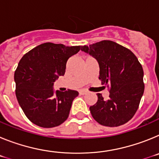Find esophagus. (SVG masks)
<instances>
[{
  "instance_id": "esophagus-1",
  "label": "esophagus",
  "mask_w": 159,
  "mask_h": 159,
  "mask_svg": "<svg viewBox=\"0 0 159 159\" xmlns=\"http://www.w3.org/2000/svg\"><path fill=\"white\" fill-rule=\"evenodd\" d=\"M79 93H80V95H86V94L88 93V92H87L86 90H80V91L79 92Z\"/></svg>"
}]
</instances>
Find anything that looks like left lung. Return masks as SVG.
I'll list each match as a JSON object with an SVG mask.
<instances>
[{
    "label": "left lung",
    "mask_w": 159,
    "mask_h": 159,
    "mask_svg": "<svg viewBox=\"0 0 159 159\" xmlns=\"http://www.w3.org/2000/svg\"><path fill=\"white\" fill-rule=\"evenodd\" d=\"M99 63L101 84L110 88L109 99L99 93L90 107L92 117L106 127H119L132 119L144 92L143 70L135 55L111 40H102L81 47Z\"/></svg>",
    "instance_id": "8db88e82"
}]
</instances>
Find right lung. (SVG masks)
<instances>
[{"label":"right lung","instance_id":"1","mask_svg":"<svg viewBox=\"0 0 159 159\" xmlns=\"http://www.w3.org/2000/svg\"><path fill=\"white\" fill-rule=\"evenodd\" d=\"M80 50V46L48 42L32 48L20 60L14 74L16 96L32 123L51 128L67 119L78 92H54L53 84L64 75L67 60Z\"/></svg>","mask_w":159,"mask_h":159}]
</instances>
